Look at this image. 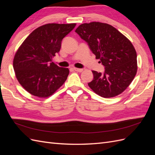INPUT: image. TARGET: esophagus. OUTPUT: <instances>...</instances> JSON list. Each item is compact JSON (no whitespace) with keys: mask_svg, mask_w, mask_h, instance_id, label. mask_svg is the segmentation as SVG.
<instances>
[{"mask_svg":"<svg viewBox=\"0 0 155 155\" xmlns=\"http://www.w3.org/2000/svg\"><path fill=\"white\" fill-rule=\"evenodd\" d=\"M73 69L75 70V71H77V72H81L83 69V68H73Z\"/></svg>","mask_w":155,"mask_h":155,"instance_id":"34e87169","label":"esophagus"}]
</instances>
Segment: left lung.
<instances>
[{"label":"left lung","instance_id":"1","mask_svg":"<svg viewBox=\"0 0 155 155\" xmlns=\"http://www.w3.org/2000/svg\"><path fill=\"white\" fill-rule=\"evenodd\" d=\"M89 48L105 67L104 73L92 70L93 80L88 83L103 97L123 92L137 72V55L130 41L112 26L99 22L84 23L76 30Z\"/></svg>","mask_w":155,"mask_h":155}]
</instances>
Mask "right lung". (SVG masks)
<instances>
[{"mask_svg":"<svg viewBox=\"0 0 155 155\" xmlns=\"http://www.w3.org/2000/svg\"><path fill=\"white\" fill-rule=\"evenodd\" d=\"M76 24H47L33 31L21 45L13 59L18 81L26 91L47 97L61 87L69 74L68 68L52 62L64 37Z\"/></svg>","mask_w":155,"mask_h":155,"instance_id":"add662e5","label":"right lung"}]
</instances>
